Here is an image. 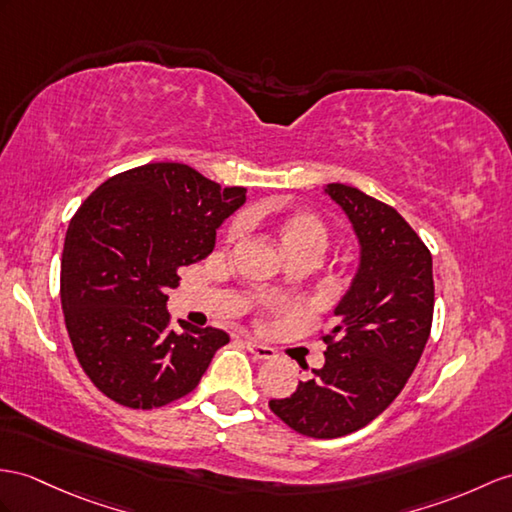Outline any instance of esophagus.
Segmentation results:
<instances>
[{"instance_id":"esophagus-1","label":"esophagus","mask_w":512,"mask_h":512,"mask_svg":"<svg viewBox=\"0 0 512 512\" xmlns=\"http://www.w3.org/2000/svg\"><path fill=\"white\" fill-rule=\"evenodd\" d=\"M245 347H247V350L252 352L256 358H260V360H271L273 356H276V350H273V347L258 343V341H254V339H245Z\"/></svg>"}]
</instances>
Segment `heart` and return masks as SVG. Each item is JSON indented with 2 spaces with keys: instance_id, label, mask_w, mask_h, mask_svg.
<instances>
[{
  "instance_id": "1",
  "label": "heart",
  "mask_w": 512,
  "mask_h": 512,
  "mask_svg": "<svg viewBox=\"0 0 512 512\" xmlns=\"http://www.w3.org/2000/svg\"><path fill=\"white\" fill-rule=\"evenodd\" d=\"M265 226L276 236L286 256L306 254L319 260L328 247V228L315 213L304 208L289 210H269L260 215ZM239 223H232L228 236H236Z\"/></svg>"
}]
</instances>
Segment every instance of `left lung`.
<instances>
[{"label":"left lung","instance_id":"obj_1","mask_svg":"<svg viewBox=\"0 0 512 512\" xmlns=\"http://www.w3.org/2000/svg\"><path fill=\"white\" fill-rule=\"evenodd\" d=\"M326 193L350 217L360 265L321 332L326 363L295 393L271 400L286 426L310 439H336L365 428L402 393L428 343L434 313L432 254L389 204L347 184Z\"/></svg>","mask_w":512,"mask_h":512}]
</instances>
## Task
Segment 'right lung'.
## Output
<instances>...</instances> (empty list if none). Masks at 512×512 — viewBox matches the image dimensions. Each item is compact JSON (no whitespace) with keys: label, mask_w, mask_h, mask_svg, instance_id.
<instances>
[{"label":"right lung","mask_w":512,"mask_h":512,"mask_svg":"<svg viewBox=\"0 0 512 512\" xmlns=\"http://www.w3.org/2000/svg\"><path fill=\"white\" fill-rule=\"evenodd\" d=\"M245 202L243 186L204 178L180 162H149L108 178L84 199L65 236L60 299L86 376L136 410L189 395L230 336L180 321L167 291L206 258L217 228Z\"/></svg>","instance_id":"obj_1"}]
</instances>
